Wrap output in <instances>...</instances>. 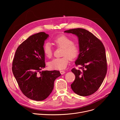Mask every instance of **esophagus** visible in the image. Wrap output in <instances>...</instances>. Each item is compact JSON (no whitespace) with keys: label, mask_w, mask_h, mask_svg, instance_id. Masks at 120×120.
Masks as SVG:
<instances>
[{"label":"esophagus","mask_w":120,"mask_h":120,"mask_svg":"<svg viewBox=\"0 0 120 120\" xmlns=\"http://www.w3.org/2000/svg\"><path fill=\"white\" fill-rule=\"evenodd\" d=\"M60 73H61V75H63V74H64L65 73V72L64 71H63V70H61V71H60Z\"/></svg>","instance_id":"1"}]
</instances>
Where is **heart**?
Instances as JSON below:
<instances>
[{"instance_id": "heart-1", "label": "heart", "mask_w": 120, "mask_h": 120, "mask_svg": "<svg viewBox=\"0 0 120 120\" xmlns=\"http://www.w3.org/2000/svg\"><path fill=\"white\" fill-rule=\"evenodd\" d=\"M56 45L63 48L62 55L61 58H55L49 62L48 64L49 67L52 69L63 70L67 67L69 59H74L78 55L79 48L78 45L74 43L72 39L66 36H59L54 40ZM43 52L45 55L48 58H51L53 55V48L49 43L44 44L43 47Z\"/></svg>"}]
</instances>
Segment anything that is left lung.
Masks as SVG:
<instances>
[{"label":"left lung","mask_w":120,"mask_h":120,"mask_svg":"<svg viewBox=\"0 0 120 120\" xmlns=\"http://www.w3.org/2000/svg\"><path fill=\"white\" fill-rule=\"evenodd\" d=\"M72 33L78 38L79 54L75 62L81 65L82 71L72 69L75 78L71 84L73 91L77 94L90 95L99 88L107 73L105 50L102 42L94 35L83 28H75L64 31Z\"/></svg>","instance_id":"1"}]
</instances>
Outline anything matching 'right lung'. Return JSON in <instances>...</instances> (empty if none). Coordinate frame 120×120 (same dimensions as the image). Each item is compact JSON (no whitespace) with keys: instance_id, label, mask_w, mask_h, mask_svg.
<instances>
[{"instance_id":"obj_1","label":"right lung","mask_w":120,"mask_h":120,"mask_svg":"<svg viewBox=\"0 0 120 120\" xmlns=\"http://www.w3.org/2000/svg\"><path fill=\"white\" fill-rule=\"evenodd\" d=\"M49 37L45 32L29 37L17 48L12 63V72L23 94L35 101L45 99L52 92L59 71H42L45 67L43 47Z\"/></svg>"}]
</instances>
